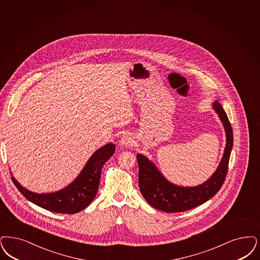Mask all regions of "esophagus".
Wrapping results in <instances>:
<instances>
[{"label":"esophagus","instance_id":"34e87169","mask_svg":"<svg viewBox=\"0 0 260 260\" xmlns=\"http://www.w3.org/2000/svg\"><path fill=\"white\" fill-rule=\"evenodd\" d=\"M135 143V140H134V137L132 136V135L129 134H125V135L122 136L121 138V144L123 146H132Z\"/></svg>","mask_w":260,"mask_h":260}]
</instances>
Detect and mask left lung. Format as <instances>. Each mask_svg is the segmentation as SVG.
<instances>
[{
  "label": "left lung",
  "mask_w": 260,
  "mask_h": 260,
  "mask_svg": "<svg viewBox=\"0 0 260 260\" xmlns=\"http://www.w3.org/2000/svg\"><path fill=\"white\" fill-rule=\"evenodd\" d=\"M213 108L224 127L226 145L217 170L203 184L187 187L174 185L167 180L145 156L141 154L136 156L139 168V188L152 207L167 213L185 212L205 203L222 186L229 170V157L233 146V132L228 115L218 101L213 104Z\"/></svg>",
  "instance_id": "1"
}]
</instances>
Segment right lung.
Wrapping results in <instances>:
<instances>
[{
  "label": "right lung",
  "instance_id": "obj_1",
  "mask_svg": "<svg viewBox=\"0 0 260 260\" xmlns=\"http://www.w3.org/2000/svg\"><path fill=\"white\" fill-rule=\"evenodd\" d=\"M115 148L114 144L109 143L96 150L73 183L55 192L36 193L22 187L14 177L11 180L25 198L34 204L55 213L75 214L93 201L99 189L102 168L114 154Z\"/></svg>",
  "mask_w": 260,
  "mask_h": 260
}]
</instances>
